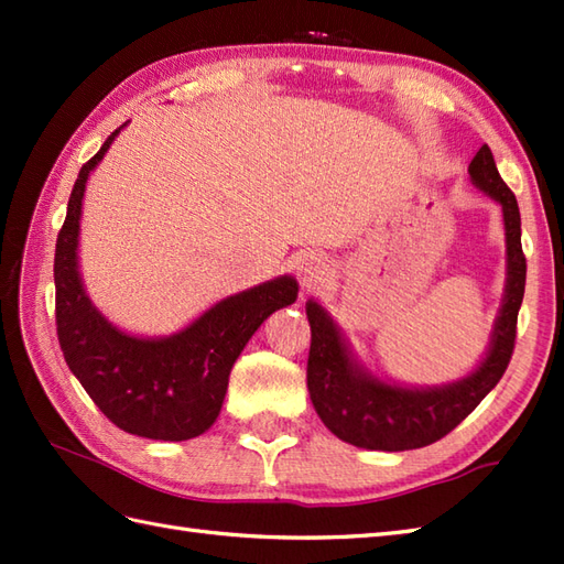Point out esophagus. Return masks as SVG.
<instances>
[{
  "label": "esophagus",
  "mask_w": 564,
  "mask_h": 564,
  "mask_svg": "<svg viewBox=\"0 0 564 564\" xmlns=\"http://www.w3.org/2000/svg\"><path fill=\"white\" fill-rule=\"evenodd\" d=\"M297 275H301L303 283H317L322 281V275H325L329 271V261L327 257L322 254H315V251H307V254L301 257V261H297Z\"/></svg>",
  "instance_id": "34e87169"
}]
</instances>
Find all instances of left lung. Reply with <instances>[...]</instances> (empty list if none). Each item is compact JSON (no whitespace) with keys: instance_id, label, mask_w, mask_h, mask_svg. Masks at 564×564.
Wrapping results in <instances>:
<instances>
[{"instance_id":"left-lung-1","label":"left lung","mask_w":564,"mask_h":564,"mask_svg":"<svg viewBox=\"0 0 564 564\" xmlns=\"http://www.w3.org/2000/svg\"><path fill=\"white\" fill-rule=\"evenodd\" d=\"M470 182L501 206L507 239V281L489 346L470 373L443 386H402L380 378L358 361L341 327L317 301L305 303L313 332L307 390L317 416L334 436L368 451H412L443 438L470 414L505 376L517 339V317L525 289L521 213L492 158L480 148L467 166Z\"/></svg>"}]
</instances>
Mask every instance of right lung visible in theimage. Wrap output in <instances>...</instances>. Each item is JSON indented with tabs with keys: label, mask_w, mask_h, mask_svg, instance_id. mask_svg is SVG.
Masks as SVG:
<instances>
[{
	"label": "right lung",
	"mask_w": 564,
	"mask_h": 564,
	"mask_svg": "<svg viewBox=\"0 0 564 564\" xmlns=\"http://www.w3.org/2000/svg\"><path fill=\"white\" fill-rule=\"evenodd\" d=\"M126 126L82 166L69 194L55 245L57 339L72 373L118 429L154 441H186L218 419L237 356L263 319L295 303L297 281L285 273L227 295L166 337H138L116 327L84 289L79 220L89 174Z\"/></svg>",
	"instance_id": "add662e5"
}]
</instances>
